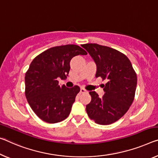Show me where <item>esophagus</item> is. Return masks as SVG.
I'll use <instances>...</instances> for the list:
<instances>
[{"label": "esophagus", "mask_w": 158, "mask_h": 158, "mask_svg": "<svg viewBox=\"0 0 158 158\" xmlns=\"http://www.w3.org/2000/svg\"><path fill=\"white\" fill-rule=\"evenodd\" d=\"M86 92H87L86 90H85L83 88H81V89H80V93H81V94H84V93H86Z\"/></svg>", "instance_id": "34e87169"}]
</instances>
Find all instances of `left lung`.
Segmentation results:
<instances>
[{
    "label": "left lung",
    "mask_w": 158,
    "mask_h": 158,
    "mask_svg": "<svg viewBox=\"0 0 158 158\" xmlns=\"http://www.w3.org/2000/svg\"><path fill=\"white\" fill-rule=\"evenodd\" d=\"M97 65L96 77L107 82L102 98L96 91H90L91 101L86 105L89 118L96 123L107 125L119 119L128 111L135 97L137 76L129 59L112 48L97 44L81 46Z\"/></svg>",
    "instance_id": "left-lung-1"
}]
</instances>
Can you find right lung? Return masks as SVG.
I'll list each match as a JSON object with an SVG mask.
<instances>
[{"instance_id":"obj_1","label":"right lung","mask_w":158,"mask_h":158,"mask_svg":"<svg viewBox=\"0 0 158 158\" xmlns=\"http://www.w3.org/2000/svg\"><path fill=\"white\" fill-rule=\"evenodd\" d=\"M86 51L74 44L52 47L32 60L25 74V96L34 113L43 121L54 124L65 119L71 112L78 86H60L57 79L69 74V62Z\"/></svg>"}]
</instances>
